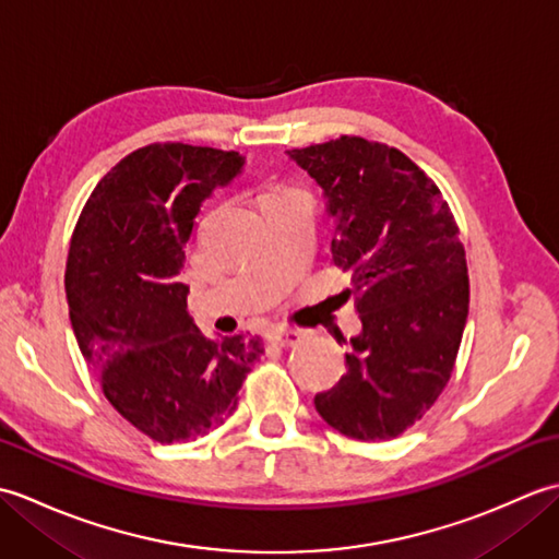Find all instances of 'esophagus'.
Here are the masks:
<instances>
[{"instance_id":"1","label":"esophagus","mask_w":559,"mask_h":559,"mask_svg":"<svg viewBox=\"0 0 559 559\" xmlns=\"http://www.w3.org/2000/svg\"><path fill=\"white\" fill-rule=\"evenodd\" d=\"M300 338H302L300 331L278 329V331H273V334L269 336V343H271V346H278V348H293V346H298Z\"/></svg>"}]
</instances>
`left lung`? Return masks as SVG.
Here are the masks:
<instances>
[{"mask_svg": "<svg viewBox=\"0 0 559 559\" xmlns=\"http://www.w3.org/2000/svg\"><path fill=\"white\" fill-rule=\"evenodd\" d=\"M288 156L324 189L338 233L331 254L350 271L341 295L362 322L348 372L314 396V408L360 442L394 439L432 408L454 372L468 317L459 225L439 187L399 148L341 136Z\"/></svg>", "mask_w": 559, "mask_h": 559, "instance_id": "obj_1", "label": "left lung"}]
</instances>
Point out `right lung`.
<instances>
[{"instance_id": "1", "label": "right lung", "mask_w": 559, "mask_h": 559, "mask_svg": "<svg viewBox=\"0 0 559 559\" xmlns=\"http://www.w3.org/2000/svg\"><path fill=\"white\" fill-rule=\"evenodd\" d=\"M242 165L237 151L177 141L136 148L96 185L71 235L64 288L79 348L112 408L153 442L228 420L264 353L259 336L201 334L177 278L201 204Z\"/></svg>"}]
</instances>
